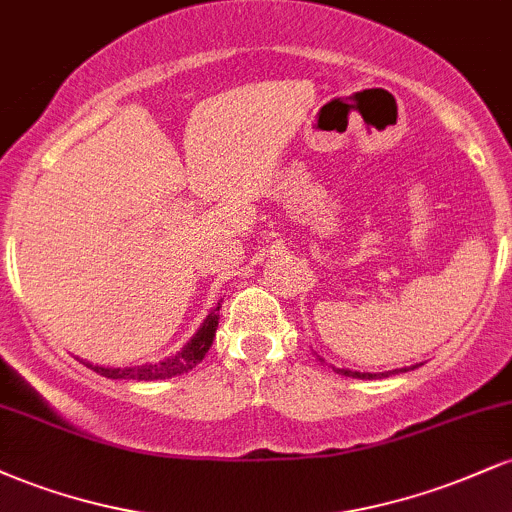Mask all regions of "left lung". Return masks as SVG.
Wrapping results in <instances>:
<instances>
[{"mask_svg":"<svg viewBox=\"0 0 512 512\" xmlns=\"http://www.w3.org/2000/svg\"><path fill=\"white\" fill-rule=\"evenodd\" d=\"M317 356V354H315ZM320 358V356H317ZM322 363H325V358H320ZM419 366H424V363H416V366H404V368H392V370H383V373H368V370H349V368H334L337 370L339 375H346V378H361V380H378V378H390V375H399V373H407V370H414V368H419Z\"/></svg>","mask_w":512,"mask_h":512,"instance_id":"obj_1","label":"left lung"}]
</instances>
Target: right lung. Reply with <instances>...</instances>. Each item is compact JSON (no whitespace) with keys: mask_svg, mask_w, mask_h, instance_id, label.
<instances>
[{"mask_svg":"<svg viewBox=\"0 0 512 512\" xmlns=\"http://www.w3.org/2000/svg\"><path fill=\"white\" fill-rule=\"evenodd\" d=\"M219 308H221V303L216 305V308H211L209 315L204 317L202 325H199V330L192 334L190 342L182 346L180 351H175L173 356L163 358V361L142 363V366H122V368L98 366V363H88V361H81V363H84L86 368L96 370V373L103 375V378H110V380H144V383H149V380L175 378V375H182V373H187V370L195 368L197 363L204 358V354L209 351V346L214 344L216 327H219Z\"/></svg>","mask_w":512,"mask_h":512,"instance_id":"add662e5","label":"right lung"}]
</instances>
